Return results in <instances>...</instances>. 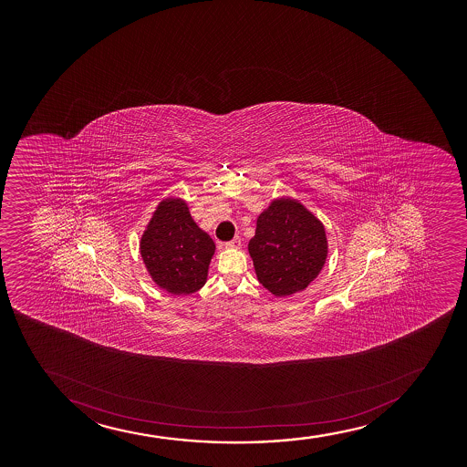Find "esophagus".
I'll return each mask as SVG.
<instances>
[{
    "label": "esophagus",
    "instance_id": "esophagus-1",
    "mask_svg": "<svg viewBox=\"0 0 467 467\" xmlns=\"http://www.w3.org/2000/svg\"><path fill=\"white\" fill-rule=\"evenodd\" d=\"M227 249H240L242 247V238H234L232 242L225 243Z\"/></svg>",
    "mask_w": 467,
    "mask_h": 467
}]
</instances>
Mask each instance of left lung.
Returning a JSON list of instances; mask_svg holds the SVG:
<instances>
[{"instance_id":"1","label":"left lung","mask_w":467,"mask_h":467,"mask_svg":"<svg viewBox=\"0 0 467 467\" xmlns=\"http://www.w3.org/2000/svg\"><path fill=\"white\" fill-rule=\"evenodd\" d=\"M247 249L258 282L275 297H286L317 279L328 243L321 220L297 199L282 196L258 214Z\"/></svg>"}]
</instances>
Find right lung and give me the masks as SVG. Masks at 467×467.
I'll return each instance as SVG.
<instances>
[{"label":"right lung","mask_w":467,"mask_h":467,"mask_svg":"<svg viewBox=\"0 0 467 467\" xmlns=\"http://www.w3.org/2000/svg\"><path fill=\"white\" fill-rule=\"evenodd\" d=\"M213 240L194 223L187 201L161 199L140 238V255L152 282L170 295H192L207 282Z\"/></svg>","instance_id":"add662e5"}]
</instances>
